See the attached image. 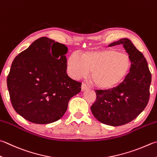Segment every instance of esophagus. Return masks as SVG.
I'll return each mask as SVG.
<instances>
[{
    "instance_id": "obj_1",
    "label": "esophagus",
    "mask_w": 157,
    "mask_h": 157,
    "mask_svg": "<svg viewBox=\"0 0 157 157\" xmlns=\"http://www.w3.org/2000/svg\"><path fill=\"white\" fill-rule=\"evenodd\" d=\"M88 88H89V87L87 86V85H85V83H82V85H81V90H82V91L86 90H87Z\"/></svg>"
}]
</instances>
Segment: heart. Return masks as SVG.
<instances>
[{
  "label": "heart",
  "mask_w": 157,
  "mask_h": 157,
  "mask_svg": "<svg viewBox=\"0 0 157 157\" xmlns=\"http://www.w3.org/2000/svg\"><path fill=\"white\" fill-rule=\"evenodd\" d=\"M131 66L128 54L115 49H94L78 55H70L67 62V70L74 78L86 76L97 87L109 89L122 81Z\"/></svg>",
  "instance_id": "b5f03b06"
}]
</instances>
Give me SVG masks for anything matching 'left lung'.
<instances>
[{"mask_svg":"<svg viewBox=\"0 0 157 157\" xmlns=\"http://www.w3.org/2000/svg\"><path fill=\"white\" fill-rule=\"evenodd\" d=\"M122 44L131 59L130 72L117 87L95 90L96 99L91 110L96 119L106 125L118 126L135 119L146 108L150 98L152 76L144 55L127 38L110 44Z\"/></svg>","mask_w":157,"mask_h":157,"instance_id":"8db88e82","label":"left lung"}]
</instances>
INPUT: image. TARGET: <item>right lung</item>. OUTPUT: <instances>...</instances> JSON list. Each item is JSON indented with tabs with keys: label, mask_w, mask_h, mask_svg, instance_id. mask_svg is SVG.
<instances>
[{
	"label": "right lung",
	"mask_w": 157,
	"mask_h": 157,
	"mask_svg": "<svg viewBox=\"0 0 157 157\" xmlns=\"http://www.w3.org/2000/svg\"><path fill=\"white\" fill-rule=\"evenodd\" d=\"M67 48L46 37H40L16 56L7 83L14 110L29 122L46 124L66 113L71 98L81 82L67 75Z\"/></svg>",
	"instance_id": "right-lung-1"
}]
</instances>
